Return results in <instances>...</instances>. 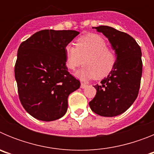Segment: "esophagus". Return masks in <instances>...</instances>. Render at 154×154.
<instances>
[{
	"instance_id": "esophagus-1",
	"label": "esophagus",
	"mask_w": 154,
	"mask_h": 154,
	"mask_svg": "<svg viewBox=\"0 0 154 154\" xmlns=\"http://www.w3.org/2000/svg\"><path fill=\"white\" fill-rule=\"evenodd\" d=\"M86 86H87L86 83H83V82H82V83H81V88H82V89H85Z\"/></svg>"
}]
</instances>
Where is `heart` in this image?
Here are the masks:
<instances>
[{
  "label": "heart",
  "mask_w": 154,
  "mask_h": 154,
  "mask_svg": "<svg viewBox=\"0 0 154 154\" xmlns=\"http://www.w3.org/2000/svg\"><path fill=\"white\" fill-rule=\"evenodd\" d=\"M65 65L75 70L82 64L84 66L75 73L82 80L103 78L108 75L116 62V55L101 35L88 34L75 41V47L67 45L65 48Z\"/></svg>",
  "instance_id": "heart-1"
}]
</instances>
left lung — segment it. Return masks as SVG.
I'll list each match as a JSON object with an SVG mask.
<instances>
[{"label":"left lung","instance_id":"left-lung-1","mask_svg":"<svg viewBox=\"0 0 154 154\" xmlns=\"http://www.w3.org/2000/svg\"><path fill=\"white\" fill-rule=\"evenodd\" d=\"M92 28L108 38L116 55V62L106 78L94 86L96 95L89 102V106L102 116H116L126 112L138 96L142 76V52L135 39L125 32L103 25Z\"/></svg>","mask_w":154,"mask_h":154}]
</instances>
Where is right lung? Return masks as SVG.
Segmentation results:
<instances>
[{
    "instance_id": "1",
    "label": "right lung",
    "mask_w": 154,
    "mask_h": 154,
    "mask_svg": "<svg viewBox=\"0 0 154 154\" xmlns=\"http://www.w3.org/2000/svg\"><path fill=\"white\" fill-rule=\"evenodd\" d=\"M79 34L72 30H42L20 45L14 75L19 99L34 118L42 121L62 117L68 97L80 87L65 65V48Z\"/></svg>"
}]
</instances>
